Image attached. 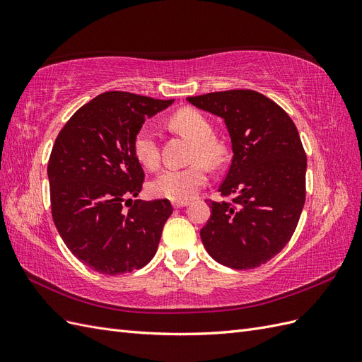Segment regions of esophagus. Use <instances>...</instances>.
Returning a JSON list of instances; mask_svg holds the SVG:
<instances>
[{
  "mask_svg": "<svg viewBox=\"0 0 362 362\" xmlns=\"http://www.w3.org/2000/svg\"><path fill=\"white\" fill-rule=\"evenodd\" d=\"M173 208H182V206H187L189 202H172Z\"/></svg>",
  "mask_w": 362,
  "mask_h": 362,
  "instance_id": "esophagus-1",
  "label": "esophagus"
}]
</instances>
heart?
<instances>
[{"instance_id":"heart-1","label":"heart","mask_w":362,"mask_h":362,"mask_svg":"<svg viewBox=\"0 0 362 362\" xmlns=\"http://www.w3.org/2000/svg\"><path fill=\"white\" fill-rule=\"evenodd\" d=\"M170 127L193 141L190 160L193 164L182 169H166L149 184L151 193L157 198L185 202L206 182V169L202 160L217 168L226 158V148L214 137V128L202 112L185 107L170 117ZM133 151L141 166L154 170L160 164V148L156 131L149 125L141 127L133 140Z\"/></svg>"}]
</instances>
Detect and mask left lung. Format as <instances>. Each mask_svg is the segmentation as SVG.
I'll list each match as a JSON object with an SVG mask.
<instances>
[{"label":"left lung","mask_w":362,"mask_h":362,"mask_svg":"<svg viewBox=\"0 0 362 362\" xmlns=\"http://www.w3.org/2000/svg\"><path fill=\"white\" fill-rule=\"evenodd\" d=\"M187 101L225 119L233 163L206 199L211 216L202 243L217 262L235 270L255 269L286 247L305 204L306 154L291 117L267 96L249 89L190 96Z\"/></svg>","instance_id":"1"}]
</instances>
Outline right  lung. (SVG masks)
Listing matches in <instances>:
<instances>
[{"mask_svg": "<svg viewBox=\"0 0 362 362\" xmlns=\"http://www.w3.org/2000/svg\"><path fill=\"white\" fill-rule=\"evenodd\" d=\"M172 103L119 90L101 93L72 115L52 146L54 225L72 254L104 275L146 266L173 211L168 199H131L145 181L134 136L146 117Z\"/></svg>", "mask_w": 362, "mask_h": 362, "instance_id": "right-lung-1", "label": "right lung"}]
</instances>
